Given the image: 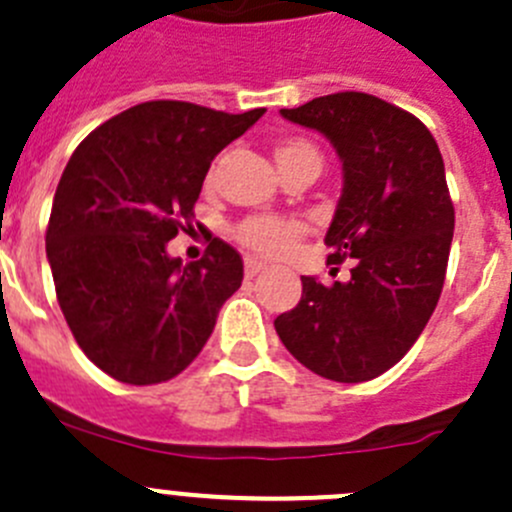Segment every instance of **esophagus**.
I'll list each match as a JSON object with an SVG mask.
<instances>
[{"label": "esophagus", "mask_w": 512, "mask_h": 512, "mask_svg": "<svg viewBox=\"0 0 512 512\" xmlns=\"http://www.w3.org/2000/svg\"><path fill=\"white\" fill-rule=\"evenodd\" d=\"M263 271H266V266H263L261 261H256V258H246V276L254 278V276H258V273H263Z\"/></svg>", "instance_id": "34e87169"}]
</instances>
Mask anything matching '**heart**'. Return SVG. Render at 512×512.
Returning a JSON list of instances; mask_svg holds the SVG:
<instances>
[{"mask_svg": "<svg viewBox=\"0 0 512 512\" xmlns=\"http://www.w3.org/2000/svg\"><path fill=\"white\" fill-rule=\"evenodd\" d=\"M273 156H276V164L283 166L288 161L303 159V156H313V159H321L316 151V146L308 144L303 139H286L281 144H276L273 149ZM303 234L301 224H293V221L283 219H249L236 229V236H239L241 244L246 249H251L258 256L266 258H283L288 251L293 249L298 239Z\"/></svg>", "mask_w": 512, "mask_h": 512, "instance_id": "b5f03b06", "label": "heart"}]
</instances>
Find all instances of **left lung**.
Returning a JSON list of instances; mask_svg holds the SVG:
<instances>
[{"label": "left lung", "mask_w": 512, "mask_h": 512, "mask_svg": "<svg viewBox=\"0 0 512 512\" xmlns=\"http://www.w3.org/2000/svg\"><path fill=\"white\" fill-rule=\"evenodd\" d=\"M281 116L326 136L341 159L326 246L328 261L353 258V268L333 286L301 276V301L273 326L308 371L371 381L411 351L443 291L455 226L443 156L416 116L361 91L318 96Z\"/></svg>", "instance_id": "left-lung-1"}]
</instances>
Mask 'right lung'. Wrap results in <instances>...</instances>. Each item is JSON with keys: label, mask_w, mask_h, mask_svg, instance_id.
Returning <instances> with one entry per match:
<instances>
[{"label": "right lung", "mask_w": 512, "mask_h": 512, "mask_svg": "<svg viewBox=\"0 0 512 512\" xmlns=\"http://www.w3.org/2000/svg\"><path fill=\"white\" fill-rule=\"evenodd\" d=\"M266 109L224 114L146 101L101 124L69 159L47 229L59 306L94 366L131 386L179 376L244 281L239 251L211 239L201 261L166 244L194 221L206 171Z\"/></svg>", "instance_id": "obj_1"}]
</instances>
